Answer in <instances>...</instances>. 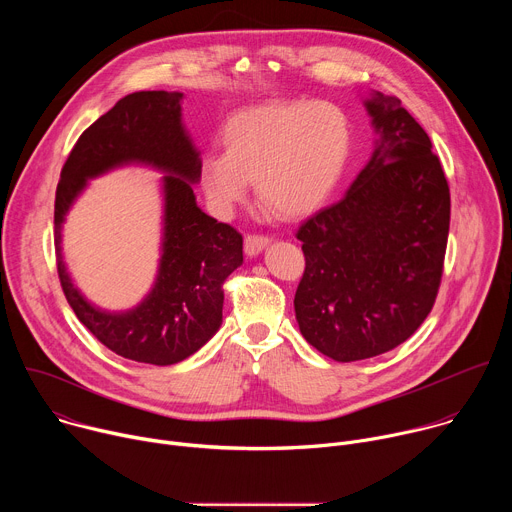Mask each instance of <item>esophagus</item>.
I'll list each match as a JSON object with an SVG mask.
<instances>
[{"mask_svg":"<svg viewBox=\"0 0 512 512\" xmlns=\"http://www.w3.org/2000/svg\"><path fill=\"white\" fill-rule=\"evenodd\" d=\"M267 245H269V239L263 237V235H247L245 237V253L249 257L259 255Z\"/></svg>","mask_w":512,"mask_h":512,"instance_id":"obj_1","label":"esophagus"}]
</instances>
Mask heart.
Returning <instances> with one entry per match:
<instances>
[{
    "label": "heart",
    "instance_id": "b5f03b06",
    "mask_svg": "<svg viewBox=\"0 0 512 512\" xmlns=\"http://www.w3.org/2000/svg\"><path fill=\"white\" fill-rule=\"evenodd\" d=\"M223 156L208 154L198 184L218 214H231L255 182L261 204L281 218L318 210L350 156L352 125L330 101H269L237 111L221 131Z\"/></svg>",
    "mask_w": 512,
    "mask_h": 512
}]
</instances>
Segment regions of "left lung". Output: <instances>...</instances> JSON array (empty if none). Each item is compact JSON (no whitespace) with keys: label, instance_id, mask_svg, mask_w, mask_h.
<instances>
[{"label":"left lung","instance_id":"left-lung-1","mask_svg":"<svg viewBox=\"0 0 512 512\" xmlns=\"http://www.w3.org/2000/svg\"><path fill=\"white\" fill-rule=\"evenodd\" d=\"M364 107L379 135L369 164L296 235L306 257L296 320L338 362L389 352L423 324L450 231V188L429 135L397 97L373 93Z\"/></svg>","mask_w":512,"mask_h":512}]
</instances>
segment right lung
Returning a JSON list of instances; mask_svg holds the SVG:
<instances>
[{"label": "right lung", "instance_id": "obj_1", "mask_svg": "<svg viewBox=\"0 0 512 512\" xmlns=\"http://www.w3.org/2000/svg\"><path fill=\"white\" fill-rule=\"evenodd\" d=\"M182 93L139 91L83 131L56 188L54 247L64 296L77 318L115 354L168 367L204 346L223 324V283L243 263V237L196 204L200 152L182 123ZM139 163L163 179V255L151 294L135 309L107 313L71 283L61 259V225L86 182Z\"/></svg>", "mask_w": 512, "mask_h": 512}]
</instances>
